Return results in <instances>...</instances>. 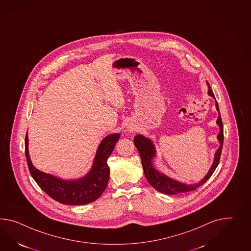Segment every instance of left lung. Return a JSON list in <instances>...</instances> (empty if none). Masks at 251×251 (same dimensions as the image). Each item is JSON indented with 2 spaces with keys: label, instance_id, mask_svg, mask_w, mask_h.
<instances>
[{
  "label": "left lung",
  "instance_id": "left-lung-1",
  "mask_svg": "<svg viewBox=\"0 0 251 251\" xmlns=\"http://www.w3.org/2000/svg\"><path fill=\"white\" fill-rule=\"evenodd\" d=\"M207 85H208V95L216 100L215 96L211 90V87L208 83H207ZM216 107L219 112V117L217 120V124L220 128L219 135H218V139L220 143V146H219V149L216 151L214 162H213L212 166L210 167L208 173L206 174V176L199 183L187 185L185 183H181L176 180L172 179V178L168 177L165 174L158 172L153 166V158L155 156V148H154V144L150 139L145 137L144 135H135V137L134 138V143H135V147L137 148L139 154H140V157H141L144 173H145V176L149 182V184L153 186L154 189H156L161 193L167 194V195L185 193V192L195 190L198 187L202 186L212 176V174L214 173V171L216 170V168L219 165L222 147H223V141H224L223 124H222V119H221V116L219 113V103L217 102V100H216Z\"/></svg>",
  "mask_w": 251,
  "mask_h": 251
}]
</instances>
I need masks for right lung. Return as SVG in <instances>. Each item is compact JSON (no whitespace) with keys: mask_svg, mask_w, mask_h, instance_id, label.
<instances>
[{"mask_svg":"<svg viewBox=\"0 0 251 251\" xmlns=\"http://www.w3.org/2000/svg\"><path fill=\"white\" fill-rule=\"evenodd\" d=\"M120 134H113L103 138L97 149L93 167L84 177L75 180L60 179L50 174L44 173L33 167L28 151V135L25 136L27 165L32 178L52 200L65 205L79 206L97 200L105 190L109 180L107 159L112 154Z\"/></svg>","mask_w":251,"mask_h":251,"instance_id":"obj_1","label":"right lung"}]
</instances>
